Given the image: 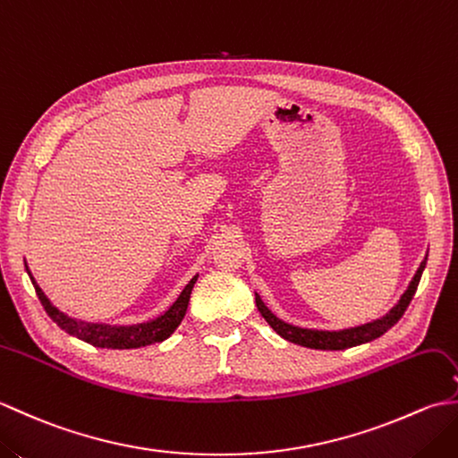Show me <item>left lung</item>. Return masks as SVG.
<instances>
[{
  "mask_svg": "<svg viewBox=\"0 0 458 458\" xmlns=\"http://www.w3.org/2000/svg\"><path fill=\"white\" fill-rule=\"evenodd\" d=\"M427 266V256L421 261V266L417 267L413 279L410 281V285L403 291V295L400 301L387 310L384 317H379L376 320H369V323L358 325V327H348V328H340V330H320V328H305V327H297L291 325L287 320L279 318L276 313H271L267 305L261 301V297L256 293V305L258 310L267 320V325L276 330V333L289 340V343L299 344V346H307V348H315V350H344L350 346H358V344H366L372 343V340L379 338L384 333H387L397 320H400L405 313V309L410 307L411 299L417 291V285H420V279L423 276V269Z\"/></svg>",
  "mask_w": 458,
  "mask_h": 458,
  "instance_id": "obj_1",
  "label": "left lung"
}]
</instances>
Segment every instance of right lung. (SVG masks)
I'll use <instances>...</instances> for the list:
<instances>
[{"mask_svg": "<svg viewBox=\"0 0 458 458\" xmlns=\"http://www.w3.org/2000/svg\"><path fill=\"white\" fill-rule=\"evenodd\" d=\"M25 269H27L29 277H31V284L37 291V297L43 303L47 315L51 317L55 323L64 330V333L81 338V340H84V343H89L92 346L114 348V350L141 348V346H149V344L167 340L174 333V330H177L181 320L184 318V313H187V307H189L191 291L199 279V276H194L189 284L184 285L179 297L174 299L173 303L155 318L143 320V323H133V325H110V323H89V320L68 317L66 313H63L61 309H56L51 303V299L43 293V289L37 285V281L31 276V269H29L27 264H25Z\"/></svg>", "mask_w": 458, "mask_h": 458, "instance_id": "1", "label": "right lung"}]
</instances>
